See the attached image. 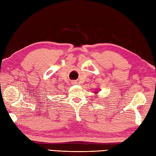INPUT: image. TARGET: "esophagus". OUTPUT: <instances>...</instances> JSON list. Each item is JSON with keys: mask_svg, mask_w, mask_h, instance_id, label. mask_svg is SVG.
Segmentation results:
<instances>
[{"mask_svg": "<svg viewBox=\"0 0 156 156\" xmlns=\"http://www.w3.org/2000/svg\"><path fill=\"white\" fill-rule=\"evenodd\" d=\"M72 84H76V81H72Z\"/></svg>", "mask_w": 156, "mask_h": 156, "instance_id": "34e87169", "label": "esophagus"}]
</instances>
